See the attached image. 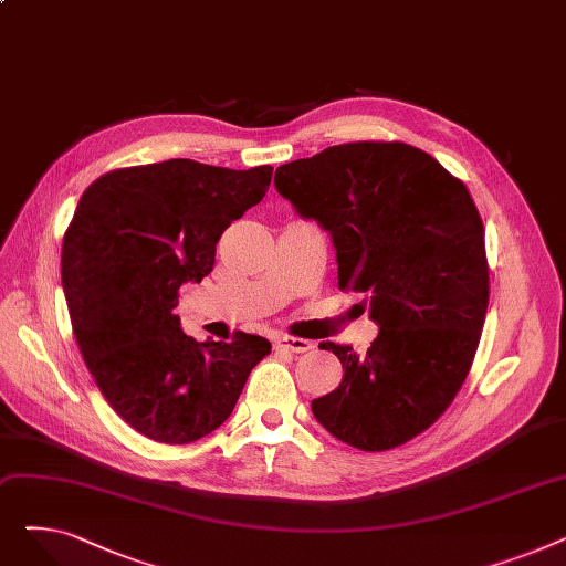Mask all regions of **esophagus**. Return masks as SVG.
Wrapping results in <instances>:
<instances>
[{"label":"esophagus","mask_w":566,"mask_h":566,"mask_svg":"<svg viewBox=\"0 0 566 566\" xmlns=\"http://www.w3.org/2000/svg\"><path fill=\"white\" fill-rule=\"evenodd\" d=\"M275 346L280 350H289V353H307L314 348L312 342L307 339H301V337H277L275 339Z\"/></svg>","instance_id":"1"}]
</instances>
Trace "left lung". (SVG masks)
Segmentation results:
<instances>
[{"label": "left lung", "instance_id": "8db88e82", "mask_svg": "<svg viewBox=\"0 0 566 566\" xmlns=\"http://www.w3.org/2000/svg\"><path fill=\"white\" fill-rule=\"evenodd\" d=\"M295 213L333 238L339 289L365 293L367 353L323 342L344 378L314 418L365 452L427 431L461 390L489 307L484 227L465 186L420 148L353 142L275 171Z\"/></svg>", "mask_w": 566, "mask_h": 566}]
</instances>
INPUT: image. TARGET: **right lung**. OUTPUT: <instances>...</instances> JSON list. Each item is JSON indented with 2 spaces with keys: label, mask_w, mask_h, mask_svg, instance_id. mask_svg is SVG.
I'll return each mask as SVG.
<instances>
[{
  "label": "right lung",
  "mask_w": 566,
  "mask_h": 566,
  "mask_svg": "<svg viewBox=\"0 0 566 566\" xmlns=\"http://www.w3.org/2000/svg\"><path fill=\"white\" fill-rule=\"evenodd\" d=\"M273 167L174 158L88 186L62 248V286L82 358L118 418L165 444L216 431L271 342H197L174 314L178 289L213 271L222 231L256 206Z\"/></svg>",
  "instance_id": "add662e5"
}]
</instances>
